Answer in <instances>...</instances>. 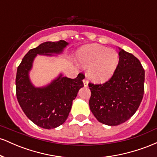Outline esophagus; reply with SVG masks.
<instances>
[{"label": "esophagus", "instance_id": "esophagus-1", "mask_svg": "<svg viewBox=\"0 0 157 157\" xmlns=\"http://www.w3.org/2000/svg\"><path fill=\"white\" fill-rule=\"evenodd\" d=\"M83 85L85 87H87L89 86V81L86 80V79H84L83 80Z\"/></svg>", "mask_w": 157, "mask_h": 157}]
</instances>
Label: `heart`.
I'll list each match as a JSON object with an SVG mask.
<instances>
[{"mask_svg":"<svg viewBox=\"0 0 157 157\" xmlns=\"http://www.w3.org/2000/svg\"><path fill=\"white\" fill-rule=\"evenodd\" d=\"M76 57L83 67L89 68L88 75L96 82L109 80L113 75L119 63L117 52L97 44L82 46L77 52Z\"/></svg>","mask_w":157,"mask_h":157,"instance_id":"heart-1","label":"heart"}]
</instances>
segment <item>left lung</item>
Returning a JSON list of instances; mask_svg holds the SVG:
<instances>
[{
    "label": "left lung",
    "mask_w": 157,
    "mask_h": 157,
    "mask_svg": "<svg viewBox=\"0 0 157 157\" xmlns=\"http://www.w3.org/2000/svg\"><path fill=\"white\" fill-rule=\"evenodd\" d=\"M145 70L132 54L119 48V63L111 78L103 84L89 83V107L105 125L123 123L134 114L144 94Z\"/></svg>",
    "instance_id": "1"
}]
</instances>
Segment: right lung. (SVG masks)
I'll return each mask as SVG.
<instances>
[{"label": "right lung", "instance_id": "right-lung-1", "mask_svg": "<svg viewBox=\"0 0 157 157\" xmlns=\"http://www.w3.org/2000/svg\"><path fill=\"white\" fill-rule=\"evenodd\" d=\"M68 45L63 40L43 43L29 50L17 67L15 80L17 101L27 117L43 128H55L66 122L73 100L83 87L85 77L79 74L75 79H71L60 74L46 86L36 87L30 80L29 72L37 55L57 56L63 53Z\"/></svg>", "mask_w": 157, "mask_h": 157}]
</instances>
